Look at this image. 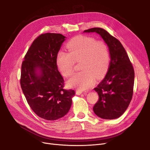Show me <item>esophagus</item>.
Segmentation results:
<instances>
[{"label":"esophagus","instance_id":"1","mask_svg":"<svg viewBox=\"0 0 150 150\" xmlns=\"http://www.w3.org/2000/svg\"><path fill=\"white\" fill-rule=\"evenodd\" d=\"M82 93H83V92H81V91H79V90L76 91V93L77 94V95H80V94H81ZM84 94H86V93H84Z\"/></svg>","mask_w":150,"mask_h":150}]
</instances>
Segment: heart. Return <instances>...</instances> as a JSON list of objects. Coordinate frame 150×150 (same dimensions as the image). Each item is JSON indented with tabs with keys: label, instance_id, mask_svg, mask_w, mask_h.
<instances>
[{
	"label": "heart",
	"instance_id": "heart-1",
	"mask_svg": "<svg viewBox=\"0 0 150 150\" xmlns=\"http://www.w3.org/2000/svg\"><path fill=\"white\" fill-rule=\"evenodd\" d=\"M66 47L69 53L60 52L57 58L61 73L66 77L71 76L75 62L78 61H80V69L82 70L68 81L70 87L86 90L95 83V77L99 79L105 75L110 62L109 49L105 41L80 36L71 39Z\"/></svg>",
	"mask_w": 150,
	"mask_h": 150
}]
</instances>
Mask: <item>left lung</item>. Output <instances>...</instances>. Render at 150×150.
<instances>
[{"label": "left lung", "instance_id": "1", "mask_svg": "<svg viewBox=\"0 0 150 150\" xmlns=\"http://www.w3.org/2000/svg\"><path fill=\"white\" fill-rule=\"evenodd\" d=\"M98 34L108 46L111 61L108 72L94 88L99 96L93 112L103 119L120 117L128 108L132 97L134 71L121 42L101 28H92L84 33Z\"/></svg>", "mask_w": 150, "mask_h": 150}]
</instances>
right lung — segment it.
<instances>
[{
	"label": "right lung",
	"instance_id": "obj_1",
	"mask_svg": "<svg viewBox=\"0 0 150 150\" xmlns=\"http://www.w3.org/2000/svg\"><path fill=\"white\" fill-rule=\"evenodd\" d=\"M66 37L47 33L39 36L27 51L21 67V86L33 112L47 120L64 117L72 105L74 90H66L57 58Z\"/></svg>",
	"mask_w": 150,
	"mask_h": 150
}]
</instances>
